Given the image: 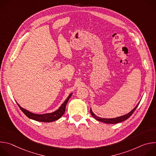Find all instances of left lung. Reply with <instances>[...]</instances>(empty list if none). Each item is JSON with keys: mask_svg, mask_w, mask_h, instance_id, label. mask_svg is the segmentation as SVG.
<instances>
[{"mask_svg": "<svg viewBox=\"0 0 156 156\" xmlns=\"http://www.w3.org/2000/svg\"><path fill=\"white\" fill-rule=\"evenodd\" d=\"M140 102L138 104V105L133 108L130 112H129L128 114L125 115H123V116H121V117H117V118H115V119H104V118H101V117H98L97 115H96L93 112V111L91 110V108H90V112H91V115L95 119H96L97 120H99L100 122H104V123H110V124H115V123H120V122H122L123 121H125L126 120H127L133 114V112H135V110L136 109L137 107L138 106Z\"/></svg>", "mask_w": 156, "mask_h": 156, "instance_id": "obj_1", "label": "left lung"}]
</instances>
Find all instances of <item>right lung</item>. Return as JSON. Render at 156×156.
Wrapping results in <instances>:
<instances>
[{"instance_id":"right-lung-1","label":"right lung","mask_w":156,"mask_h":156,"mask_svg":"<svg viewBox=\"0 0 156 156\" xmlns=\"http://www.w3.org/2000/svg\"><path fill=\"white\" fill-rule=\"evenodd\" d=\"M72 95V93L69 96L67 99L64 101V102L62 104V105L60 107V108L58 110H57L56 111H55V112L51 114H42V115L35 114L29 112V111L23 108H22L18 104H17L22 112H23L28 118L34 120L36 121L41 122H52L58 120L63 115L65 111V107H66V104H67Z\"/></svg>"}]
</instances>
